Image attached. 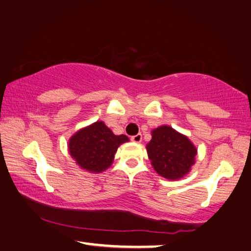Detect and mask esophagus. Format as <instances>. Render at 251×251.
<instances>
[{
  "instance_id": "esophagus-1",
  "label": "esophagus",
  "mask_w": 251,
  "mask_h": 251,
  "mask_svg": "<svg viewBox=\"0 0 251 251\" xmlns=\"http://www.w3.org/2000/svg\"><path fill=\"white\" fill-rule=\"evenodd\" d=\"M131 140H132V141L135 142V143L141 142L142 134H141V133H138V134H135V135H132V137H131Z\"/></svg>"
}]
</instances>
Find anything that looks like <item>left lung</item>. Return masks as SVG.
<instances>
[{
  "label": "left lung",
  "mask_w": 251,
  "mask_h": 251,
  "mask_svg": "<svg viewBox=\"0 0 251 251\" xmlns=\"http://www.w3.org/2000/svg\"><path fill=\"white\" fill-rule=\"evenodd\" d=\"M147 151L154 170L169 179H178L187 174L197 153L190 140L168 126L152 131Z\"/></svg>",
  "instance_id": "8db88e82"
}]
</instances>
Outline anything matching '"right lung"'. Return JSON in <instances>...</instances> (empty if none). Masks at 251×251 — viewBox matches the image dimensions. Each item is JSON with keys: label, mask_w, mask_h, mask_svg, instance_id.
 Listing matches in <instances>:
<instances>
[{"label": "right lung", "mask_w": 251, "mask_h": 251, "mask_svg": "<svg viewBox=\"0 0 251 251\" xmlns=\"http://www.w3.org/2000/svg\"><path fill=\"white\" fill-rule=\"evenodd\" d=\"M126 141V135H114L103 122L98 121L73 135L69 140V153L82 169L101 172L112 163L118 147Z\"/></svg>", "instance_id": "right-lung-1"}]
</instances>
